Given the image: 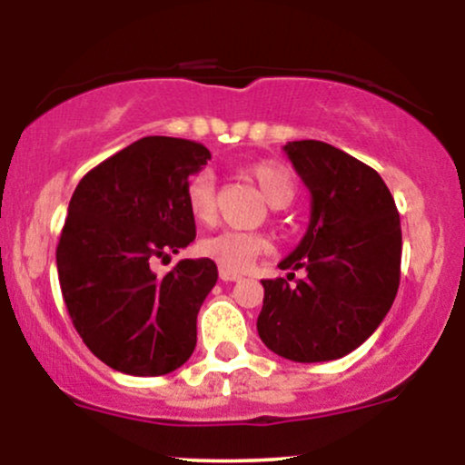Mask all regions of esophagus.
I'll return each mask as SVG.
<instances>
[{
	"label": "esophagus",
	"mask_w": 465,
	"mask_h": 465,
	"mask_svg": "<svg viewBox=\"0 0 465 465\" xmlns=\"http://www.w3.org/2000/svg\"><path fill=\"white\" fill-rule=\"evenodd\" d=\"M221 280H223V282H238V280H242V275L233 273V271L221 269Z\"/></svg>",
	"instance_id": "1"
}]
</instances>
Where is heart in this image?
Listing matches in <instances>:
<instances>
[{
	"label": "heart",
	"instance_id": "1",
	"mask_svg": "<svg viewBox=\"0 0 465 465\" xmlns=\"http://www.w3.org/2000/svg\"><path fill=\"white\" fill-rule=\"evenodd\" d=\"M249 177L260 185L264 199L273 207H284L295 199V179L284 163L266 159V162L251 163L247 168ZM185 207L196 223H210L216 212L214 199V177L207 170L192 174L185 185ZM271 249L269 238L255 232H236V229H223L212 233L199 242V253L203 258L216 262L221 269L247 271L258 255Z\"/></svg>",
	"mask_w": 465,
	"mask_h": 465
}]
</instances>
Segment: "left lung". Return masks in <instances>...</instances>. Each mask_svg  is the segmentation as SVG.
<instances>
[{
	"label": "left lung",
	"instance_id": "obj_1",
	"mask_svg": "<svg viewBox=\"0 0 465 465\" xmlns=\"http://www.w3.org/2000/svg\"><path fill=\"white\" fill-rule=\"evenodd\" d=\"M284 151L312 210L306 236L280 269H306V277L262 280L258 334L288 361H334L365 343L396 300L398 207L376 170L330 143L288 142Z\"/></svg>",
	"mask_w": 465,
	"mask_h": 465
}]
</instances>
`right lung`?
Wrapping results in <instances>:
<instances>
[{
    "mask_svg": "<svg viewBox=\"0 0 465 465\" xmlns=\"http://www.w3.org/2000/svg\"><path fill=\"white\" fill-rule=\"evenodd\" d=\"M212 159L199 142L151 135L89 170L74 190L56 247L74 328L104 365L163 376L196 348V314L218 280L212 260H154L196 238L185 185Z\"/></svg>",
    "mask_w": 465,
    "mask_h": 465,
    "instance_id": "add662e5",
    "label": "right lung"
}]
</instances>
